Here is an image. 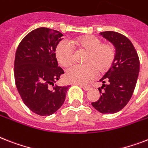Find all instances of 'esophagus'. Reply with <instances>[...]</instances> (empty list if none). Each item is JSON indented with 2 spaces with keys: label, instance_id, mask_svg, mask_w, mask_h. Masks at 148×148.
<instances>
[{
  "label": "esophagus",
  "instance_id": "34e87169",
  "mask_svg": "<svg viewBox=\"0 0 148 148\" xmlns=\"http://www.w3.org/2000/svg\"><path fill=\"white\" fill-rule=\"evenodd\" d=\"M76 84L81 86L84 90H89L90 89V86H89V85H83V84Z\"/></svg>",
  "mask_w": 148,
  "mask_h": 148
}]
</instances>
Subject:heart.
<instances>
[{
	"label": "heart",
	"instance_id": "1",
	"mask_svg": "<svg viewBox=\"0 0 148 148\" xmlns=\"http://www.w3.org/2000/svg\"><path fill=\"white\" fill-rule=\"evenodd\" d=\"M75 49L87 51L84 65H76L68 69L66 78L68 81L85 84L97 76V72H105L113 64L116 58V47L112 43H102L94 36H84L71 39L62 40L58 44L55 55L58 63L64 67H70L75 60Z\"/></svg>",
	"mask_w": 148,
	"mask_h": 148
}]
</instances>
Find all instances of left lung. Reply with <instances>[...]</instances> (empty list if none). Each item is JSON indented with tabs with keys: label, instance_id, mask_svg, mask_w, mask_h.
<instances>
[{
	"label": "left lung",
	"instance_id": "obj_1",
	"mask_svg": "<svg viewBox=\"0 0 148 148\" xmlns=\"http://www.w3.org/2000/svg\"><path fill=\"white\" fill-rule=\"evenodd\" d=\"M100 35L116 47V55L113 64L99 80L103 84L98 88L101 96L92 106L101 113H115L127 105L134 93L140 61L133 44L124 35L113 31Z\"/></svg>",
	"mask_w": 148,
	"mask_h": 148
}]
</instances>
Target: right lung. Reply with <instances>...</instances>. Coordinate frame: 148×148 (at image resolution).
<instances>
[{
    "instance_id": "1",
    "label": "right lung",
    "mask_w": 148,
    "mask_h": 148,
    "mask_svg": "<svg viewBox=\"0 0 148 148\" xmlns=\"http://www.w3.org/2000/svg\"><path fill=\"white\" fill-rule=\"evenodd\" d=\"M62 36L51 29H36L22 39L16 51V86L24 104L39 116L55 113L65 100L69 87L54 84L64 73L55 55Z\"/></svg>"
}]
</instances>
